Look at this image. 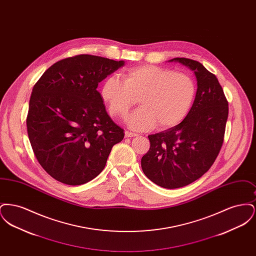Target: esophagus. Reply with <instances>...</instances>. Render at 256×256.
Here are the masks:
<instances>
[{"mask_svg": "<svg viewBox=\"0 0 256 256\" xmlns=\"http://www.w3.org/2000/svg\"><path fill=\"white\" fill-rule=\"evenodd\" d=\"M136 135H137V134L130 132H128V130L124 132V136H126V137H134V136H136Z\"/></svg>", "mask_w": 256, "mask_h": 256, "instance_id": "1", "label": "esophagus"}]
</instances>
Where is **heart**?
Masks as SVG:
<instances>
[{
	"label": "heart",
	"instance_id": "b5f03b06",
	"mask_svg": "<svg viewBox=\"0 0 256 256\" xmlns=\"http://www.w3.org/2000/svg\"><path fill=\"white\" fill-rule=\"evenodd\" d=\"M196 94L193 78L183 73L156 65H142L122 74L108 76L100 95L110 115L124 118L136 102L141 106L126 119L134 130H146L158 124L169 128L182 121L190 110Z\"/></svg>",
	"mask_w": 256,
	"mask_h": 256
}]
</instances>
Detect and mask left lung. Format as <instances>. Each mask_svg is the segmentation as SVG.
<instances>
[{
	"instance_id": "obj_1",
	"label": "left lung",
	"mask_w": 256,
	"mask_h": 256,
	"mask_svg": "<svg viewBox=\"0 0 256 256\" xmlns=\"http://www.w3.org/2000/svg\"><path fill=\"white\" fill-rule=\"evenodd\" d=\"M169 61L195 74V100L180 124L148 136L150 146L141 167L152 182L174 189L194 182L213 165L224 142L228 102L216 76L202 63L184 58Z\"/></svg>"
}]
</instances>
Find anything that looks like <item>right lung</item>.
<instances>
[{
	"mask_svg": "<svg viewBox=\"0 0 256 256\" xmlns=\"http://www.w3.org/2000/svg\"><path fill=\"white\" fill-rule=\"evenodd\" d=\"M97 56L58 61L34 86L28 135L39 164L54 180L82 185L104 170L124 130L111 120L98 84L124 66Z\"/></svg>",
	"mask_w": 256,
	"mask_h": 256,
	"instance_id": "1",
	"label": "right lung"
}]
</instances>
